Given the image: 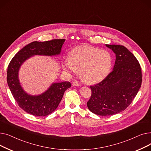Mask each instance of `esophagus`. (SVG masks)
<instances>
[{
	"label": "esophagus",
	"mask_w": 151,
	"mask_h": 151,
	"mask_svg": "<svg viewBox=\"0 0 151 151\" xmlns=\"http://www.w3.org/2000/svg\"><path fill=\"white\" fill-rule=\"evenodd\" d=\"M72 84H73V86H81V84H80V83H79L78 81H74L73 82Z\"/></svg>",
	"instance_id": "obj_1"
}]
</instances>
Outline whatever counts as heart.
<instances>
[{
	"mask_svg": "<svg viewBox=\"0 0 151 151\" xmlns=\"http://www.w3.org/2000/svg\"><path fill=\"white\" fill-rule=\"evenodd\" d=\"M111 63V56L108 51L88 45H81L71 51L69 59L63 62L62 68L68 74L81 71L84 81L96 83L108 75Z\"/></svg>",
	"mask_w": 151,
	"mask_h": 151,
	"instance_id": "1",
	"label": "heart"
}]
</instances>
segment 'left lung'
I'll return each mask as SVG.
<instances>
[{"label": "left lung", "mask_w": 151, "mask_h": 151, "mask_svg": "<svg viewBox=\"0 0 151 151\" xmlns=\"http://www.w3.org/2000/svg\"><path fill=\"white\" fill-rule=\"evenodd\" d=\"M116 54L113 71L101 82L90 86L91 97L87 103L91 111L99 116L122 112L135 97L142 82L139 63L122 45H106Z\"/></svg>", "instance_id": "left-lung-1"}]
</instances>
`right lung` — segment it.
Listing matches in <instances>:
<instances>
[{
    "label": "right lung",
    "instance_id": "1",
    "mask_svg": "<svg viewBox=\"0 0 151 151\" xmlns=\"http://www.w3.org/2000/svg\"><path fill=\"white\" fill-rule=\"evenodd\" d=\"M65 39H54L46 42H33L15 54L7 69V83L19 106L35 116H45L56 109L65 91L71 86L68 81L52 83L46 92L39 96H30L23 90L18 78L22 63L34 55H55L60 53Z\"/></svg>",
    "mask_w": 151,
    "mask_h": 151
}]
</instances>
